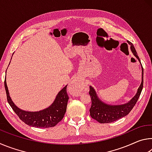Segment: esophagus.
Wrapping results in <instances>:
<instances>
[{"label":"esophagus","mask_w":152,"mask_h":152,"mask_svg":"<svg viewBox=\"0 0 152 152\" xmlns=\"http://www.w3.org/2000/svg\"><path fill=\"white\" fill-rule=\"evenodd\" d=\"M81 82L78 79H74L69 85V92L73 96H78L81 91Z\"/></svg>","instance_id":"esophagus-1"}]
</instances>
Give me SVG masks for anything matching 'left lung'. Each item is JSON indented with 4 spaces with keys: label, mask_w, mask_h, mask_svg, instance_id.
Instances as JSON below:
<instances>
[{
    "label": "left lung",
    "mask_w": 152,
    "mask_h": 152,
    "mask_svg": "<svg viewBox=\"0 0 152 152\" xmlns=\"http://www.w3.org/2000/svg\"><path fill=\"white\" fill-rule=\"evenodd\" d=\"M128 44L130 45L131 50L136 58L140 62L141 61L136 52L134 45L129 41H127ZM143 84V70L142 68V76H141V83L139 86L137 91L134 96L128 102L122 104H109L102 101L99 99L93 87L90 86L89 94L91 98L92 104L90 109V115L92 119L97 121L100 123H109L116 121L121 118L125 117L130 113L133 107L137 102L140 97Z\"/></svg>",
    "instance_id": "obj_1"
}]
</instances>
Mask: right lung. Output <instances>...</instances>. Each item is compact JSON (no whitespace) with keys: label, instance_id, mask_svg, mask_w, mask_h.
I'll list each match as a JSON object with an SVG mask.
<instances>
[{"label":"right lung","instance_id":"right-lung-1","mask_svg":"<svg viewBox=\"0 0 152 152\" xmlns=\"http://www.w3.org/2000/svg\"><path fill=\"white\" fill-rule=\"evenodd\" d=\"M7 101L19 119L25 124L37 128H48L54 127L61 121L66 111L69 99L67 94V85L64 87L56 95V97L50 106L39 111H26L17 107L12 101L7 85L6 78L4 80Z\"/></svg>","mask_w":152,"mask_h":152}]
</instances>
